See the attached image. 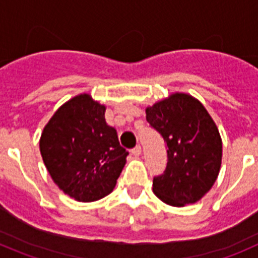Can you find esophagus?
Instances as JSON below:
<instances>
[{"mask_svg": "<svg viewBox=\"0 0 258 258\" xmlns=\"http://www.w3.org/2000/svg\"><path fill=\"white\" fill-rule=\"evenodd\" d=\"M141 152H142V149H141V146H136L133 150H132V155H134V156H140Z\"/></svg>", "mask_w": 258, "mask_h": 258, "instance_id": "1", "label": "esophagus"}]
</instances>
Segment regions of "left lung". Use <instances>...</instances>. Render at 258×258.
<instances>
[{
	"label": "left lung",
	"mask_w": 258,
	"mask_h": 258,
	"mask_svg": "<svg viewBox=\"0 0 258 258\" xmlns=\"http://www.w3.org/2000/svg\"><path fill=\"white\" fill-rule=\"evenodd\" d=\"M146 120L166 143L168 163L152 190L173 207L194 204L212 188L222 159L220 132L206 107L184 93L146 108Z\"/></svg>",
	"instance_id": "left-lung-1"
}]
</instances>
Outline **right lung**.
I'll return each instance as SVG.
<instances>
[{"label": "right lung", "instance_id": "obj_1", "mask_svg": "<svg viewBox=\"0 0 258 258\" xmlns=\"http://www.w3.org/2000/svg\"><path fill=\"white\" fill-rule=\"evenodd\" d=\"M106 107L89 94L66 102L41 134L40 151L58 187L77 202H95L116 186L126 163L116 129L107 125Z\"/></svg>", "mask_w": 258, "mask_h": 258}]
</instances>
